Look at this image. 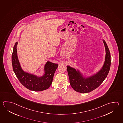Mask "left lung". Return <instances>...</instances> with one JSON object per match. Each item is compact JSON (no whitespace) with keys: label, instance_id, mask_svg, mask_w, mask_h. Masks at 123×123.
I'll use <instances>...</instances> for the list:
<instances>
[{"label":"left lung","instance_id":"left-lung-1","mask_svg":"<svg viewBox=\"0 0 123 123\" xmlns=\"http://www.w3.org/2000/svg\"><path fill=\"white\" fill-rule=\"evenodd\" d=\"M106 55L105 61L101 68L98 72L91 75L86 76L80 70L67 66V72L70 83L74 91L81 93L90 92L100 86L109 73L111 67V54L107 43L104 39Z\"/></svg>","mask_w":123,"mask_h":123}]
</instances>
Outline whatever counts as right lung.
Masks as SVG:
<instances>
[{
    "label": "right lung",
    "mask_w": 123,
    "mask_h": 123,
    "mask_svg": "<svg viewBox=\"0 0 123 123\" xmlns=\"http://www.w3.org/2000/svg\"><path fill=\"white\" fill-rule=\"evenodd\" d=\"M18 42L15 43L12 55V68L16 76L23 86L30 91H40L49 87L52 83L54 73L58 64L47 61L43 67L44 73L38 76L24 71L21 67L17 56Z\"/></svg>",
    "instance_id": "right-lung-1"
}]
</instances>
